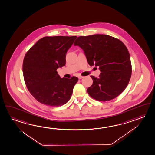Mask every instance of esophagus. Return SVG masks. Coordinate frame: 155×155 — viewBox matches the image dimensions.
I'll use <instances>...</instances> for the list:
<instances>
[{
    "label": "esophagus",
    "mask_w": 155,
    "mask_h": 155,
    "mask_svg": "<svg viewBox=\"0 0 155 155\" xmlns=\"http://www.w3.org/2000/svg\"><path fill=\"white\" fill-rule=\"evenodd\" d=\"M84 78V76H81V75H80V76H78V78L79 79H82Z\"/></svg>",
    "instance_id": "1"
}]
</instances>
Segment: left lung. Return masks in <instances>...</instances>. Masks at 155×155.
<instances>
[{"mask_svg": "<svg viewBox=\"0 0 155 155\" xmlns=\"http://www.w3.org/2000/svg\"><path fill=\"white\" fill-rule=\"evenodd\" d=\"M74 46L83 49L90 66L99 67V78L87 88L88 94L96 100L108 101L115 98L127 87L131 76L130 57L121 41L106 35L78 37Z\"/></svg>", "mask_w": 155, "mask_h": 155, "instance_id": "obj_1", "label": "left lung"}]
</instances>
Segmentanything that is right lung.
I'll list each match as a JSON object with an SVG mask.
<instances>
[{
	"label": "right lung",
	"instance_id": "obj_1",
	"mask_svg": "<svg viewBox=\"0 0 155 155\" xmlns=\"http://www.w3.org/2000/svg\"><path fill=\"white\" fill-rule=\"evenodd\" d=\"M76 37H43L25 54L22 65L25 82L31 94L40 103L58 107L70 100L78 78H61L57 70L65 65L67 51Z\"/></svg>",
	"mask_w": 155,
	"mask_h": 155
}]
</instances>
